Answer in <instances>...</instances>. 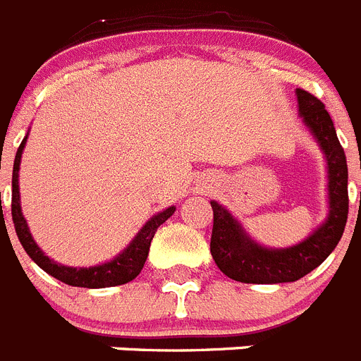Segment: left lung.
<instances>
[{"label":"left lung","mask_w":361,"mask_h":361,"mask_svg":"<svg viewBox=\"0 0 361 361\" xmlns=\"http://www.w3.org/2000/svg\"><path fill=\"white\" fill-rule=\"evenodd\" d=\"M298 116L320 146L327 170V216L314 231L289 247H267L250 237L237 216L212 200V257L229 279L244 283L295 282L317 269L343 235L349 213L347 161L329 111L309 92L296 88Z\"/></svg>","instance_id":"obj_1"}]
</instances>
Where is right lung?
<instances>
[{
	"label": "right lung",
	"mask_w": 361,
	"mask_h": 361,
	"mask_svg": "<svg viewBox=\"0 0 361 361\" xmlns=\"http://www.w3.org/2000/svg\"><path fill=\"white\" fill-rule=\"evenodd\" d=\"M28 133L19 145L18 153L14 159V170H12V220L18 233V238L27 251L28 257L54 279L61 280L63 283H68L73 288H88V289H101V288H114V286H123L135 279L141 269L145 267L146 258H148L149 244L153 240V235L161 224L170 219L175 213V206L162 209L155 213L152 219H148L145 226L139 229L133 240L130 242L117 257L104 264L90 267H72L63 266V264L54 262L52 258L43 253L39 245L36 244L28 229L27 220H25L23 212H21V199H19V166H21V155H23L25 145H27ZM1 195V193H0Z\"/></svg>",
	"instance_id": "1"
}]
</instances>
